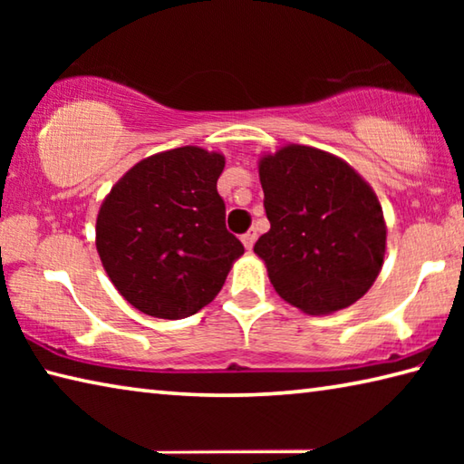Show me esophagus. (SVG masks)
<instances>
[{"mask_svg":"<svg viewBox=\"0 0 464 464\" xmlns=\"http://www.w3.org/2000/svg\"><path fill=\"white\" fill-rule=\"evenodd\" d=\"M256 237H257L256 229H249L247 233H243V235H241V241H243V246H246V249H251V247H254Z\"/></svg>","mask_w":464,"mask_h":464,"instance_id":"1","label":"esophagus"}]
</instances>
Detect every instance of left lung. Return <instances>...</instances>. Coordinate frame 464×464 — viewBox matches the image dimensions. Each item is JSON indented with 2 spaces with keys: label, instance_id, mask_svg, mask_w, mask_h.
<instances>
[{
  "label": "left lung",
  "instance_id": "left-lung-1",
  "mask_svg": "<svg viewBox=\"0 0 464 464\" xmlns=\"http://www.w3.org/2000/svg\"><path fill=\"white\" fill-rule=\"evenodd\" d=\"M270 231L254 251L286 303L327 315L356 303L382 266L387 227L372 188L348 163L303 145L260 161Z\"/></svg>",
  "mask_w": 464,
  "mask_h": 464
}]
</instances>
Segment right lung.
Masks as SVG:
<instances>
[{"label": "right lung", "instance_id": "obj_1", "mask_svg": "<svg viewBox=\"0 0 464 464\" xmlns=\"http://www.w3.org/2000/svg\"><path fill=\"white\" fill-rule=\"evenodd\" d=\"M225 157L179 147L147 157L102 204L96 247L104 270L140 313L184 319L223 288L243 243L227 231L217 179Z\"/></svg>", "mask_w": 464, "mask_h": 464}]
</instances>
